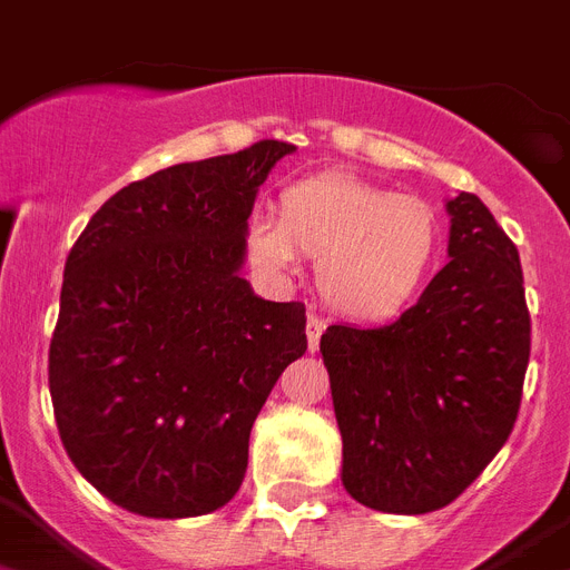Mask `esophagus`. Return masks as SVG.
I'll return each mask as SVG.
<instances>
[{
    "mask_svg": "<svg viewBox=\"0 0 570 570\" xmlns=\"http://www.w3.org/2000/svg\"><path fill=\"white\" fill-rule=\"evenodd\" d=\"M322 333H325V322L318 316L307 318V348L309 354H316L318 351V340H322Z\"/></svg>",
    "mask_w": 570,
    "mask_h": 570,
    "instance_id": "esophagus-1",
    "label": "esophagus"
}]
</instances>
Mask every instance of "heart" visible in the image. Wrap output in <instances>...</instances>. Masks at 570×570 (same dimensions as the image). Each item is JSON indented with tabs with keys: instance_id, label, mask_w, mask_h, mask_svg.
<instances>
[{
	"instance_id": "1",
	"label": "heart",
	"mask_w": 570,
	"mask_h": 570,
	"mask_svg": "<svg viewBox=\"0 0 570 570\" xmlns=\"http://www.w3.org/2000/svg\"><path fill=\"white\" fill-rule=\"evenodd\" d=\"M248 261L286 275L318 263L316 284L351 318L395 316L421 293L442 252V219L419 196H397L348 173H318L281 193L275 216H254Z\"/></svg>"
}]
</instances>
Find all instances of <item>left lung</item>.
<instances>
[{
  "instance_id": "left-lung-1",
  "label": "left lung",
  "mask_w": 570,
  "mask_h": 570,
  "mask_svg": "<svg viewBox=\"0 0 570 570\" xmlns=\"http://www.w3.org/2000/svg\"><path fill=\"white\" fill-rule=\"evenodd\" d=\"M448 263L401 318L331 325L322 357L342 433V485L377 512L456 501L515 428L530 363L518 248L474 193L448 202Z\"/></svg>"
}]
</instances>
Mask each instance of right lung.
Here are the masks:
<instances>
[{"label":"right lung","instance_id":"add662e5","mask_svg":"<svg viewBox=\"0 0 570 570\" xmlns=\"http://www.w3.org/2000/svg\"><path fill=\"white\" fill-rule=\"evenodd\" d=\"M293 142L261 140L134 180L63 266L49 392L69 460L108 501L193 518L237 494L248 436L307 351L301 301L239 277L257 187Z\"/></svg>","mask_w":570,"mask_h":570}]
</instances>
